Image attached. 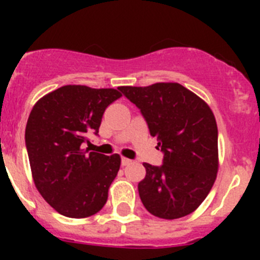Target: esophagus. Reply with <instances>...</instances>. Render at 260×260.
Here are the masks:
<instances>
[{
    "mask_svg": "<svg viewBox=\"0 0 260 260\" xmlns=\"http://www.w3.org/2000/svg\"><path fill=\"white\" fill-rule=\"evenodd\" d=\"M121 164H122L123 167H126V165H130V164H132V160H130V158H127V157H122V158H121Z\"/></svg>",
    "mask_w": 260,
    "mask_h": 260,
    "instance_id": "obj_1",
    "label": "esophagus"
}]
</instances>
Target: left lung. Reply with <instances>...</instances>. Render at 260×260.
Here are the masks:
<instances>
[{"mask_svg": "<svg viewBox=\"0 0 260 260\" xmlns=\"http://www.w3.org/2000/svg\"><path fill=\"white\" fill-rule=\"evenodd\" d=\"M119 91L141 109L164 153L160 167L143 164L146 177L138 183L142 203L160 219L190 215L211 191L219 169L212 110L178 83L123 86Z\"/></svg>", "mask_w": 260, "mask_h": 260, "instance_id": "left-lung-1", "label": "left lung"}]
</instances>
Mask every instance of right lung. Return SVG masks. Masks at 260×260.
Segmentation results:
<instances>
[{
	"mask_svg": "<svg viewBox=\"0 0 260 260\" xmlns=\"http://www.w3.org/2000/svg\"><path fill=\"white\" fill-rule=\"evenodd\" d=\"M118 89L63 86L41 98L29 113L26 147L34 182L66 217H88L107 203L121 157L88 152L84 144L89 134L98 135L108 105L122 96Z\"/></svg>",
	"mask_w": 260,
	"mask_h": 260,
	"instance_id": "1",
	"label": "right lung"
}]
</instances>
